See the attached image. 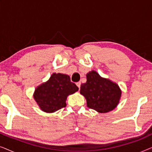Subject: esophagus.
Wrapping results in <instances>:
<instances>
[{"label":"esophagus","instance_id":"obj_1","mask_svg":"<svg viewBox=\"0 0 152 152\" xmlns=\"http://www.w3.org/2000/svg\"><path fill=\"white\" fill-rule=\"evenodd\" d=\"M76 85H77V86H78L79 89H80V86H81V82H77V83H76Z\"/></svg>","mask_w":152,"mask_h":152}]
</instances>
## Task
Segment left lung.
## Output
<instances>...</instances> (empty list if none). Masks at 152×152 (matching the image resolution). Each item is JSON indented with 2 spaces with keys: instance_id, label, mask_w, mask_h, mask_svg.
Instances as JSON below:
<instances>
[{
  "instance_id": "left-lung-1",
  "label": "left lung",
  "mask_w": 152,
  "mask_h": 152,
  "mask_svg": "<svg viewBox=\"0 0 152 152\" xmlns=\"http://www.w3.org/2000/svg\"><path fill=\"white\" fill-rule=\"evenodd\" d=\"M86 78V82L81 85L80 93L86 97L87 107L99 113L115 109L121 96L119 86L94 70L88 72Z\"/></svg>"
}]
</instances>
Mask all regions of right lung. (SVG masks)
I'll list each match as a JSON object with an SVG mask.
<instances>
[{"mask_svg":"<svg viewBox=\"0 0 152 152\" xmlns=\"http://www.w3.org/2000/svg\"><path fill=\"white\" fill-rule=\"evenodd\" d=\"M78 90L69 76L53 73L47 82L37 87L34 98L42 111L52 113L65 107L68 95Z\"/></svg>","mask_w":152,"mask_h":152,"instance_id":"add662e5","label":"right lung"}]
</instances>
